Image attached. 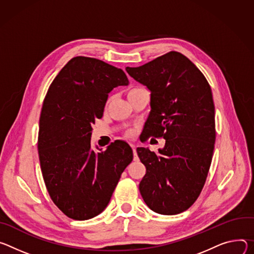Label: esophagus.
<instances>
[{
	"label": "esophagus",
	"mask_w": 254,
	"mask_h": 254,
	"mask_svg": "<svg viewBox=\"0 0 254 254\" xmlns=\"http://www.w3.org/2000/svg\"><path fill=\"white\" fill-rule=\"evenodd\" d=\"M132 149H133V154H134V159L135 160H138V157H137V152H136V146L134 144H130Z\"/></svg>",
	"instance_id": "obj_1"
}]
</instances>
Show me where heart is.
I'll return each mask as SVG.
<instances>
[{
	"mask_svg": "<svg viewBox=\"0 0 254 254\" xmlns=\"http://www.w3.org/2000/svg\"><path fill=\"white\" fill-rule=\"evenodd\" d=\"M137 90H139V88H134V89H132V90H130V92H129V94H131V93H133V92H135V91H137ZM128 94V95H129Z\"/></svg>",
	"mask_w": 254,
	"mask_h": 254,
	"instance_id": "obj_1",
	"label": "heart"
}]
</instances>
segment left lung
Instances as JSON below:
<instances>
[{
	"mask_svg": "<svg viewBox=\"0 0 254 254\" xmlns=\"http://www.w3.org/2000/svg\"><path fill=\"white\" fill-rule=\"evenodd\" d=\"M126 70L150 91L146 133L165 139L158 153L137 148L146 167L140 193L155 213H182L198 199L212 161L216 131L211 87L201 70L177 51Z\"/></svg>",
	"mask_w": 254,
	"mask_h": 254,
	"instance_id": "obj_1",
	"label": "left lung"
}]
</instances>
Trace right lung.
I'll return each mask as SVG.
<instances>
[{
	"label": "right lung",
	"instance_id": "obj_1",
	"mask_svg": "<svg viewBox=\"0 0 254 254\" xmlns=\"http://www.w3.org/2000/svg\"><path fill=\"white\" fill-rule=\"evenodd\" d=\"M128 83L121 68L76 56L45 96L38 134L41 172L51 200L71 219L102 213L133 159L131 147L121 140L102 152L91 145L92 125L102 118L109 93Z\"/></svg>",
	"mask_w": 254,
	"mask_h": 254
}]
</instances>
